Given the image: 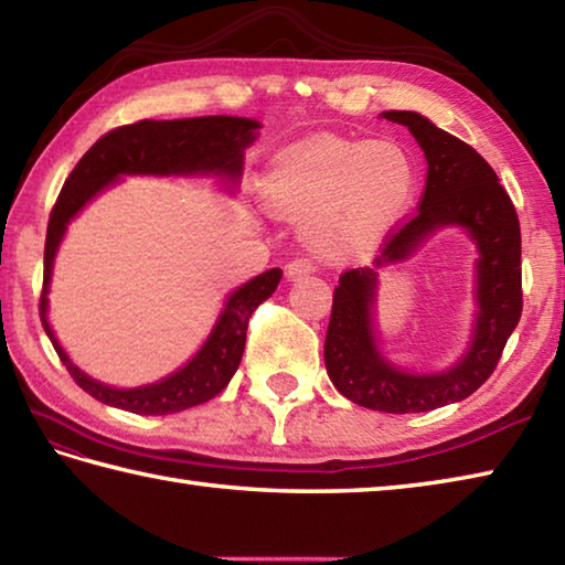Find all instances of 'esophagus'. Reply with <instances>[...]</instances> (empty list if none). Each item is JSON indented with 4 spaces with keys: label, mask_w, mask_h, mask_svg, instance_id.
Wrapping results in <instances>:
<instances>
[{
    "label": "esophagus",
    "mask_w": 565,
    "mask_h": 565,
    "mask_svg": "<svg viewBox=\"0 0 565 565\" xmlns=\"http://www.w3.org/2000/svg\"><path fill=\"white\" fill-rule=\"evenodd\" d=\"M313 271H316V267H313L311 259H294V262L286 264V279H289V281L303 279V276L313 274Z\"/></svg>",
    "instance_id": "obj_1"
}]
</instances>
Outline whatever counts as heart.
Segmentation results:
<instances>
[{"label":"heart","mask_w":565,"mask_h":565,"mask_svg":"<svg viewBox=\"0 0 565 565\" xmlns=\"http://www.w3.org/2000/svg\"><path fill=\"white\" fill-rule=\"evenodd\" d=\"M416 166L390 139H318L274 163L264 203L274 215L306 225L316 247L392 225L412 203Z\"/></svg>","instance_id":"heart-1"}]
</instances>
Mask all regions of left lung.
Listing matches in <instances>:
<instances>
[{
  "label": "left lung",
  "mask_w": 565,
  "mask_h": 565,
  "mask_svg": "<svg viewBox=\"0 0 565 565\" xmlns=\"http://www.w3.org/2000/svg\"><path fill=\"white\" fill-rule=\"evenodd\" d=\"M380 117L404 125L424 149L426 191L418 213L384 242L372 267L340 276L323 358L330 382L350 402L386 414H418L468 399L500 362L522 316V235L510 195L478 151L412 109ZM440 228H460L479 252L473 328L469 348L450 369L416 373L386 359L381 348L379 274L411 258Z\"/></svg>",
  "instance_id": "obj_1"
}]
</instances>
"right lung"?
Instances as JSON below:
<instances>
[{
    "label": "right lung",
    "mask_w": 565,
    "mask_h": 565,
    "mask_svg": "<svg viewBox=\"0 0 565 565\" xmlns=\"http://www.w3.org/2000/svg\"><path fill=\"white\" fill-rule=\"evenodd\" d=\"M262 121L249 117H191V119H141L119 127L97 139L90 151L77 161L55 201L43 252L41 323L49 340L68 367L75 384L97 402L125 408L141 416L175 414L205 404L230 384L245 352L247 326L257 306L276 291L281 269H269L230 291L223 308L195 355L166 377L139 384L115 386L90 377L68 358L49 323V294L55 254L68 225L107 188L125 175H153V179H213L223 191L235 193L242 181L245 149L259 137Z\"/></svg>",
    "instance_id": "obj_1"
}]
</instances>
